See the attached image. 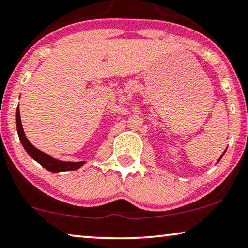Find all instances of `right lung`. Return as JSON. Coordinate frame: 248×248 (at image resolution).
Instances as JSON below:
<instances>
[{
	"instance_id": "1",
	"label": "right lung",
	"mask_w": 248,
	"mask_h": 248,
	"mask_svg": "<svg viewBox=\"0 0 248 248\" xmlns=\"http://www.w3.org/2000/svg\"><path fill=\"white\" fill-rule=\"evenodd\" d=\"M17 131H18V136H19L20 142L23 144L24 149L26 150L28 155L32 156L34 160L39 162L41 166H43V167L48 169L49 171H51V173L74 170V169H78L84 164V161L66 162V161L56 160V159L51 158V156H49L48 155H46V153H43L42 151H40V150H37L35 146H33L32 144L30 143V140L26 139V136H25L23 126H21V121H20L19 108H17Z\"/></svg>"
}]
</instances>
